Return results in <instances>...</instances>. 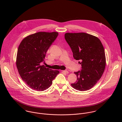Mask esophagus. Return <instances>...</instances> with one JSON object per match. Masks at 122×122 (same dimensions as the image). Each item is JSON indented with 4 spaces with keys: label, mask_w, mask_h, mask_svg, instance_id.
I'll list each match as a JSON object with an SVG mask.
<instances>
[{
    "label": "esophagus",
    "mask_w": 122,
    "mask_h": 122,
    "mask_svg": "<svg viewBox=\"0 0 122 122\" xmlns=\"http://www.w3.org/2000/svg\"><path fill=\"white\" fill-rule=\"evenodd\" d=\"M62 72L66 73V74H68V71H63Z\"/></svg>",
    "instance_id": "1"
}]
</instances>
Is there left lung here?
<instances>
[{
	"label": "left lung",
	"instance_id": "left-lung-1",
	"mask_svg": "<svg viewBox=\"0 0 122 122\" xmlns=\"http://www.w3.org/2000/svg\"><path fill=\"white\" fill-rule=\"evenodd\" d=\"M65 38L75 59L80 60L81 70L74 73L77 81L71 84L79 91L89 90L101 77L106 66L105 51L100 40L85 33H66Z\"/></svg>",
	"mask_w": 122,
	"mask_h": 122
}]
</instances>
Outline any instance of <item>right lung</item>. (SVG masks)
<instances>
[{
	"label": "right lung",
	"instance_id": "obj_1",
	"mask_svg": "<svg viewBox=\"0 0 122 122\" xmlns=\"http://www.w3.org/2000/svg\"><path fill=\"white\" fill-rule=\"evenodd\" d=\"M58 35L56 32H39L25 37L19 46L17 68L22 80L34 90L42 91L48 89L59 73L58 71L41 65Z\"/></svg>",
	"mask_w": 122,
	"mask_h": 122
}]
</instances>
